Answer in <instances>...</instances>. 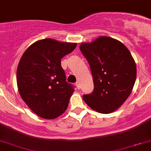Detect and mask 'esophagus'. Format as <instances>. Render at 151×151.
Returning a JSON list of instances; mask_svg holds the SVG:
<instances>
[{"mask_svg": "<svg viewBox=\"0 0 151 151\" xmlns=\"http://www.w3.org/2000/svg\"><path fill=\"white\" fill-rule=\"evenodd\" d=\"M76 87H77V88H78V89H79V88H81L80 83H79V82H77L76 83Z\"/></svg>", "mask_w": 151, "mask_h": 151, "instance_id": "1", "label": "esophagus"}]
</instances>
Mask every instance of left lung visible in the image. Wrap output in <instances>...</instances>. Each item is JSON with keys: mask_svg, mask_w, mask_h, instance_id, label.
Masks as SVG:
<instances>
[{"mask_svg": "<svg viewBox=\"0 0 151 151\" xmlns=\"http://www.w3.org/2000/svg\"><path fill=\"white\" fill-rule=\"evenodd\" d=\"M90 65L94 90L82 99L93 110L109 114L126 101L136 80V64L124 45L115 39L100 37L80 45Z\"/></svg>", "mask_w": 151, "mask_h": 151, "instance_id": "left-lung-1", "label": "left lung"}]
</instances>
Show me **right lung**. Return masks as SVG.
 <instances>
[{"instance_id":"right-lung-1","label":"right lung","mask_w":151,"mask_h":151,"mask_svg":"<svg viewBox=\"0 0 151 151\" xmlns=\"http://www.w3.org/2000/svg\"><path fill=\"white\" fill-rule=\"evenodd\" d=\"M76 46L50 38L41 40L29 46L19 62V93L29 109L41 118L53 119L66 110L74 86L66 82L61 59Z\"/></svg>"}]
</instances>
